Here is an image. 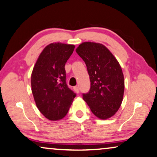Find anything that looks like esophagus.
I'll return each mask as SVG.
<instances>
[{"label": "esophagus", "instance_id": "1", "mask_svg": "<svg viewBox=\"0 0 157 157\" xmlns=\"http://www.w3.org/2000/svg\"><path fill=\"white\" fill-rule=\"evenodd\" d=\"M74 90H75V93H79V87H77V86H75V87H74Z\"/></svg>", "mask_w": 157, "mask_h": 157}]
</instances>
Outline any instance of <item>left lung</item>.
<instances>
[{"label": "left lung", "instance_id": "obj_1", "mask_svg": "<svg viewBox=\"0 0 157 157\" xmlns=\"http://www.w3.org/2000/svg\"><path fill=\"white\" fill-rule=\"evenodd\" d=\"M76 52L87 66L90 89L82 98L98 118L105 120L114 116L122 103L124 77L121 67L105 46L86 41Z\"/></svg>", "mask_w": 157, "mask_h": 157}]
</instances>
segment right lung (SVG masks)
I'll return each instance as SVG.
<instances>
[{
	"label": "right lung",
	"instance_id": "obj_1",
	"mask_svg": "<svg viewBox=\"0 0 157 157\" xmlns=\"http://www.w3.org/2000/svg\"><path fill=\"white\" fill-rule=\"evenodd\" d=\"M75 47L60 42L49 44L33 67L31 77L33 99L39 111L50 121L63 118L76 95L67 85L64 68Z\"/></svg>",
	"mask_w": 157,
	"mask_h": 157
}]
</instances>
